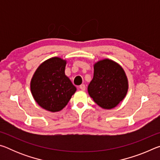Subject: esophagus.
<instances>
[{"instance_id": "obj_1", "label": "esophagus", "mask_w": 160, "mask_h": 160, "mask_svg": "<svg viewBox=\"0 0 160 160\" xmlns=\"http://www.w3.org/2000/svg\"><path fill=\"white\" fill-rule=\"evenodd\" d=\"M79 88H80V89L81 90H83V91L85 90V85H84V84H82V85H80Z\"/></svg>"}]
</instances>
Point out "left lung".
<instances>
[{
	"instance_id": "8db88e82",
	"label": "left lung",
	"mask_w": 160,
	"mask_h": 160,
	"mask_svg": "<svg viewBox=\"0 0 160 160\" xmlns=\"http://www.w3.org/2000/svg\"><path fill=\"white\" fill-rule=\"evenodd\" d=\"M128 90V79L118 63L106 58L94 65V76L88 90L100 107L106 109L114 108L125 98Z\"/></svg>"
}]
</instances>
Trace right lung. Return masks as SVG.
I'll return each instance as SVG.
<instances>
[{
  "label": "right lung",
  "instance_id": "add662e5",
  "mask_svg": "<svg viewBox=\"0 0 160 160\" xmlns=\"http://www.w3.org/2000/svg\"><path fill=\"white\" fill-rule=\"evenodd\" d=\"M66 61L51 58L36 70L30 83L32 96L40 107L51 112L66 106L76 88L65 75Z\"/></svg>",
  "mask_w": 160,
  "mask_h": 160
}]
</instances>
